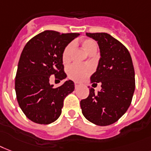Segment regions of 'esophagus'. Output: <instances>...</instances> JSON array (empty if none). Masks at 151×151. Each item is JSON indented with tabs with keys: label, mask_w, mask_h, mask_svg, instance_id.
I'll list each match as a JSON object with an SVG mask.
<instances>
[{
	"label": "esophagus",
	"mask_w": 151,
	"mask_h": 151,
	"mask_svg": "<svg viewBox=\"0 0 151 151\" xmlns=\"http://www.w3.org/2000/svg\"><path fill=\"white\" fill-rule=\"evenodd\" d=\"M81 83H79V82H74V86H75V88H78V86H80L81 85Z\"/></svg>",
	"instance_id": "1"
}]
</instances>
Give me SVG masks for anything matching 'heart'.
<instances>
[{"label": "heart", "instance_id": "obj_1", "mask_svg": "<svg viewBox=\"0 0 151 151\" xmlns=\"http://www.w3.org/2000/svg\"><path fill=\"white\" fill-rule=\"evenodd\" d=\"M81 46L85 52H87L88 54L97 51V46L95 42L89 39L82 40ZM72 50H73L72 44L67 45L63 50V53H62V60L63 63H69ZM91 71H92V68L89 65L73 64L68 68V77L73 81H81L84 78H86L91 73Z\"/></svg>", "mask_w": 151, "mask_h": 151}]
</instances>
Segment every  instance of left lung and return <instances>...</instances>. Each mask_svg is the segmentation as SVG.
Returning <instances> with one entry per match:
<instances>
[{"label":"left lung","mask_w":151,"mask_h":151,"mask_svg":"<svg viewBox=\"0 0 151 151\" xmlns=\"http://www.w3.org/2000/svg\"><path fill=\"white\" fill-rule=\"evenodd\" d=\"M86 35L98 42L100 49L101 57L91 82H101V90L96 94L91 88L88 98L81 101V108L88 121L98 126H109L124 115L132 101L135 90L133 61L127 47L109 34Z\"/></svg>","instance_id":"8db88e82"}]
</instances>
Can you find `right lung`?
<instances>
[{
    "label": "right lung",
    "instance_id": "obj_1",
    "mask_svg": "<svg viewBox=\"0 0 151 151\" xmlns=\"http://www.w3.org/2000/svg\"><path fill=\"white\" fill-rule=\"evenodd\" d=\"M78 35L46 30L24 46L16 73L15 92L21 109L32 122L46 125L56 121L60 116L63 100L74 90V83L70 80L53 88L50 78H66L62 53Z\"/></svg>",
    "mask_w": 151,
    "mask_h": 151
}]
</instances>
